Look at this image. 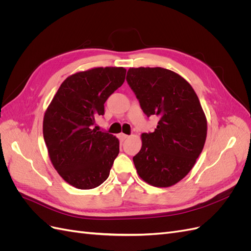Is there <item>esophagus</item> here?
Here are the masks:
<instances>
[{"label": "esophagus", "instance_id": "1", "mask_svg": "<svg viewBox=\"0 0 251 251\" xmlns=\"http://www.w3.org/2000/svg\"><path fill=\"white\" fill-rule=\"evenodd\" d=\"M118 137H119V139H120L121 141H124V140H126V139L128 138V136L126 135V134H124V133H120V134L118 135Z\"/></svg>", "mask_w": 251, "mask_h": 251}]
</instances>
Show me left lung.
<instances>
[{
	"mask_svg": "<svg viewBox=\"0 0 251 251\" xmlns=\"http://www.w3.org/2000/svg\"><path fill=\"white\" fill-rule=\"evenodd\" d=\"M126 81L148 117L159 116L153 133L141 135L133 157L139 177L156 187L176 184L191 172L203 150L207 121L192 86L164 68H130Z\"/></svg>",
	"mask_w": 251,
	"mask_h": 251,
	"instance_id": "left-lung-1",
	"label": "left lung"
}]
</instances>
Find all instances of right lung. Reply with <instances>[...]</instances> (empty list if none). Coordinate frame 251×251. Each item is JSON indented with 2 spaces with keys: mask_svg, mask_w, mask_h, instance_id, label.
I'll return each mask as SVG.
<instances>
[{
  "mask_svg": "<svg viewBox=\"0 0 251 251\" xmlns=\"http://www.w3.org/2000/svg\"><path fill=\"white\" fill-rule=\"evenodd\" d=\"M123 67L93 68L67 77L45 113L43 134L50 160L66 182L79 189L108 179L119 153L112 134L92 128L104 102L126 78Z\"/></svg>",
  "mask_w": 251,
  "mask_h": 251,
  "instance_id": "add662e5",
  "label": "right lung"
}]
</instances>
